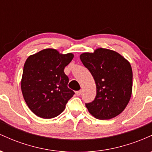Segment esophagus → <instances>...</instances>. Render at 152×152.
<instances>
[{"label": "esophagus", "instance_id": "esophagus-1", "mask_svg": "<svg viewBox=\"0 0 152 152\" xmlns=\"http://www.w3.org/2000/svg\"><path fill=\"white\" fill-rule=\"evenodd\" d=\"M76 94L77 96H80L81 94V91L80 90V91H76Z\"/></svg>", "mask_w": 152, "mask_h": 152}]
</instances>
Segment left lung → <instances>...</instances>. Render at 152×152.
Listing matches in <instances>:
<instances>
[{
    "label": "left lung",
    "instance_id": "left-lung-1",
    "mask_svg": "<svg viewBox=\"0 0 152 152\" xmlns=\"http://www.w3.org/2000/svg\"><path fill=\"white\" fill-rule=\"evenodd\" d=\"M96 86V96L86 104L88 111L98 119H110L120 114L129 102L132 93L130 63L114 50L99 48L80 56Z\"/></svg>",
    "mask_w": 152,
    "mask_h": 152
}]
</instances>
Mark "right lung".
I'll list each match as a JSON object with an SVG mask.
<instances>
[{"mask_svg": "<svg viewBox=\"0 0 152 152\" xmlns=\"http://www.w3.org/2000/svg\"><path fill=\"white\" fill-rule=\"evenodd\" d=\"M74 54L60 53L46 48L26 59L21 79V91L29 109L36 116L52 118L61 114L74 92L68 88L64 69Z\"/></svg>", "mask_w": 152, "mask_h": 152, "instance_id": "add662e5", "label": "right lung"}]
</instances>
